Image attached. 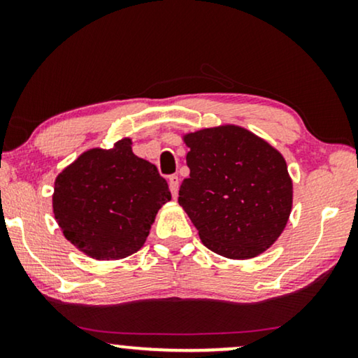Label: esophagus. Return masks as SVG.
I'll return each mask as SVG.
<instances>
[{
    "label": "esophagus",
    "instance_id": "34e87169",
    "mask_svg": "<svg viewBox=\"0 0 358 358\" xmlns=\"http://www.w3.org/2000/svg\"><path fill=\"white\" fill-rule=\"evenodd\" d=\"M169 189H171V194H173L174 199H178V194H179V178L178 176H171L169 178Z\"/></svg>",
    "mask_w": 358,
    "mask_h": 358
}]
</instances>
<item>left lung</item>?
<instances>
[{
  "mask_svg": "<svg viewBox=\"0 0 358 358\" xmlns=\"http://www.w3.org/2000/svg\"><path fill=\"white\" fill-rule=\"evenodd\" d=\"M190 176L179 205L210 251L252 259L285 229L293 182L280 151L239 125H218L182 135Z\"/></svg>",
  "mask_w": 358,
  "mask_h": 358,
  "instance_id": "left-lung-1",
  "label": "left lung"
}]
</instances>
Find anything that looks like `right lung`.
Here are the masks:
<instances>
[{"label": "right lung", "instance_id": "obj_1", "mask_svg": "<svg viewBox=\"0 0 358 358\" xmlns=\"http://www.w3.org/2000/svg\"><path fill=\"white\" fill-rule=\"evenodd\" d=\"M171 200L155 164L131 151V138L90 148L55 179L53 215L63 236L96 261H117L143 248L156 213Z\"/></svg>", "mask_w": 358, "mask_h": 358}]
</instances>
